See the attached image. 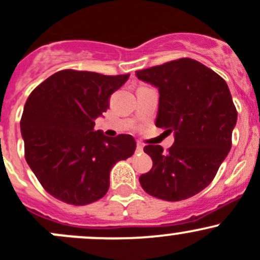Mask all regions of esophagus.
<instances>
[{"instance_id": "1", "label": "esophagus", "mask_w": 260, "mask_h": 260, "mask_svg": "<svg viewBox=\"0 0 260 260\" xmlns=\"http://www.w3.org/2000/svg\"><path fill=\"white\" fill-rule=\"evenodd\" d=\"M144 151V146L141 144H136V153H143Z\"/></svg>"}]
</instances>
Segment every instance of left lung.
Masks as SVG:
<instances>
[{"label":"left lung","instance_id":"1","mask_svg":"<svg viewBox=\"0 0 260 260\" xmlns=\"http://www.w3.org/2000/svg\"><path fill=\"white\" fill-rule=\"evenodd\" d=\"M159 89L155 126L174 133L168 151L146 145L153 167L139 182L146 193L182 201L206 188L231 149L238 112L226 82L200 61L181 58L136 72Z\"/></svg>","mask_w":260,"mask_h":260}]
</instances>
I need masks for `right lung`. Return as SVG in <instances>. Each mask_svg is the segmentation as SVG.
I'll return each instance as SVG.
<instances>
[{
	"instance_id": "1",
	"label": "right lung",
	"mask_w": 260,
	"mask_h": 260,
	"mask_svg": "<svg viewBox=\"0 0 260 260\" xmlns=\"http://www.w3.org/2000/svg\"><path fill=\"white\" fill-rule=\"evenodd\" d=\"M129 76L64 69L30 93L20 121L25 159L53 197L74 206L102 199L112 167L134 154L131 135L107 138L93 129Z\"/></svg>"
}]
</instances>
